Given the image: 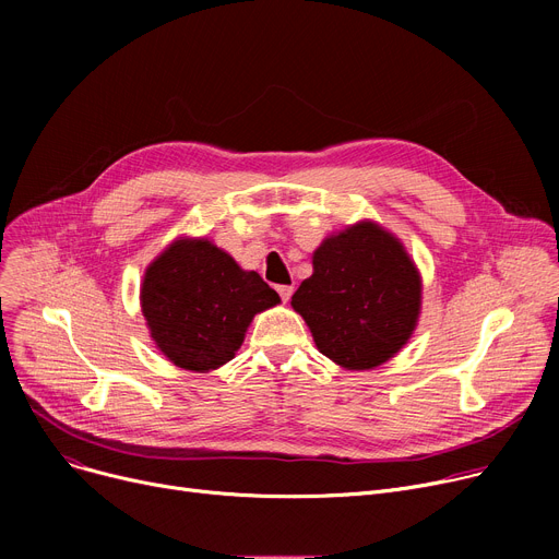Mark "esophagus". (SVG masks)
Masks as SVG:
<instances>
[{
    "label": "esophagus",
    "instance_id": "obj_1",
    "mask_svg": "<svg viewBox=\"0 0 559 559\" xmlns=\"http://www.w3.org/2000/svg\"><path fill=\"white\" fill-rule=\"evenodd\" d=\"M276 289H278V295H281V299H283V304H287L289 297H292V292H295V287H292V285H278Z\"/></svg>",
    "mask_w": 559,
    "mask_h": 559
}]
</instances>
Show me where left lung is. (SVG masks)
<instances>
[{
    "label": "left lung",
    "instance_id": "1",
    "mask_svg": "<svg viewBox=\"0 0 559 559\" xmlns=\"http://www.w3.org/2000/svg\"><path fill=\"white\" fill-rule=\"evenodd\" d=\"M319 354L348 371L376 369L413 337L421 274L394 233L371 219L331 233L312 253V276L292 297Z\"/></svg>",
    "mask_w": 559,
    "mask_h": 559
}]
</instances>
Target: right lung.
<instances>
[{
    "mask_svg": "<svg viewBox=\"0 0 559 559\" xmlns=\"http://www.w3.org/2000/svg\"><path fill=\"white\" fill-rule=\"evenodd\" d=\"M281 304L255 272L209 238H176L144 270L140 308L160 354L209 373L235 358L253 317Z\"/></svg>",
    "mask_w": 559,
    "mask_h": 559,
    "instance_id": "obj_1",
    "label": "right lung"
}]
</instances>
